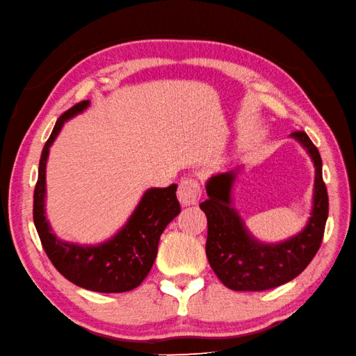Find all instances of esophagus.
<instances>
[{
  "label": "esophagus",
  "mask_w": 356,
  "mask_h": 356,
  "mask_svg": "<svg viewBox=\"0 0 356 356\" xmlns=\"http://www.w3.org/2000/svg\"><path fill=\"white\" fill-rule=\"evenodd\" d=\"M199 197H201V186L193 178H184L181 179L178 186V199L181 205H196Z\"/></svg>",
  "instance_id": "1"
}]
</instances>
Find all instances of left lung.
Instances as JSON below:
<instances>
[{
  "label": "left lung",
  "mask_w": 356,
  "mask_h": 356,
  "mask_svg": "<svg viewBox=\"0 0 356 356\" xmlns=\"http://www.w3.org/2000/svg\"><path fill=\"white\" fill-rule=\"evenodd\" d=\"M291 137L305 146L316 166L313 213L307 228L296 237L278 245H263L249 236L231 207L236 172L218 173L207 184L208 199L199 205L208 222L205 252L216 276L231 290L263 291L289 282L305 270L322 245L329 211L322 157L305 131H293Z\"/></svg>",
  "instance_id": "8db88e82"
}]
</instances>
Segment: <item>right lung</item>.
Segmentation results:
<instances>
[{"label": "right lung", "instance_id": "1", "mask_svg": "<svg viewBox=\"0 0 356 356\" xmlns=\"http://www.w3.org/2000/svg\"><path fill=\"white\" fill-rule=\"evenodd\" d=\"M89 106L81 101L57 119L53 133L42 149L39 177L34 187L33 220L49 261L67 281L98 293H122L138 287L149 273L159 250L160 236L181 211L177 186L151 188L138 202L136 211L115 237L99 246H78L60 241L45 218V166L49 146L65 120Z\"/></svg>", "mask_w": 356, "mask_h": 356}]
</instances>
